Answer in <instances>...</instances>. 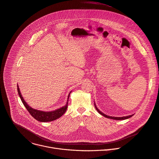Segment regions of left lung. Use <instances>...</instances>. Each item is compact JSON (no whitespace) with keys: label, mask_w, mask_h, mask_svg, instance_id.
Returning <instances> with one entry per match:
<instances>
[{"label":"left lung","mask_w":159,"mask_h":159,"mask_svg":"<svg viewBox=\"0 0 159 159\" xmlns=\"http://www.w3.org/2000/svg\"><path fill=\"white\" fill-rule=\"evenodd\" d=\"M94 107H95V108H96L97 111H98V112L99 114H100L101 115L103 116L104 117H105V118H110V119H112V120H126V119L130 118V117H132V116L134 115V114H132V115H130V116H123V117H112V116H107V115H106V114H103V112H101V111H100V110L97 107V106H96V105H95V103H94Z\"/></svg>","instance_id":"8db88e82"}]
</instances>
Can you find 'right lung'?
Instances as JSON below:
<instances>
[{
    "mask_svg": "<svg viewBox=\"0 0 159 159\" xmlns=\"http://www.w3.org/2000/svg\"><path fill=\"white\" fill-rule=\"evenodd\" d=\"M17 90H18V93L19 94V97L22 100L23 104L24 105V106L25 107V108L27 109V110L29 111V112L30 113V114L33 116V117L36 119V120H38V121H41V122H48V121H52L56 120L57 119H58L59 118L61 117V116L64 114L67 109L68 107V98H69V96L70 94L68 95V100H67V103L66 104L65 106L62 107L61 108H59L56 111H50V112H45V111H39V110H36V109H34L32 107H30L29 105L25 102V101L24 100V98L22 97V95L21 94L20 91V89L18 87V85H17Z\"/></svg>",
    "mask_w": 159,
    "mask_h": 159,
    "instance_id": "add662e5",
    "label": "right lung"
}]
</instances>
